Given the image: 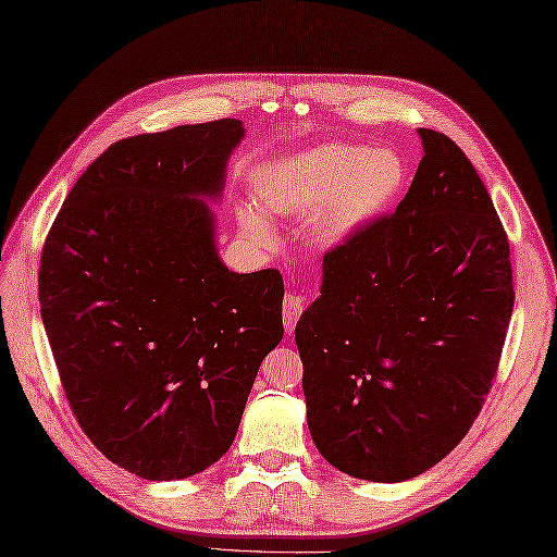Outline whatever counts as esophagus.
<instances>
[{"instance_id": "1", "label": "esophagus", "mask_w": 557, "mask_h": 557, "mask_svg": "<svg viewBox=\"0 0 557 557\" xmlns=\"http://www.w3.org/2000/svg\"><path fill=\"white\" fill-rule=\"evenodd\" d=\"M305 309V297L297 295V293H288L283 297V329L290 335L295 331V323L300 319Z\"/></svg>"}]
</instances>
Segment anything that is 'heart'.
Masks as SVG:
<instances>
[{"mask_svg":"<svg viewBox=\"0 0 557 557\" xmlns=\"http://www.w3.org/2000/svg\"><path fill=\"white\" fill-rule=\"evenodd\" d=\"M406 184L404 160L389 148L323 144L286 160L271 162L252 176L260 210L238 208V224L250 240H276L268 214H309L311 234L335 246L361 232L392 208Z\"/></svg>","mask_w":557,"mask_h":557,"instance_id":"heart-1","label":"heart"}]
</instances>
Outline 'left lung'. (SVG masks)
<instances>
[{
  "label": "left lung",
  "instance_id": "obj_1",
  "mask_svg": "<svg viewBox=\"0 0 557 557\" xmlns=\"http://www.w3.org/2000/svg\"><path fill=\"white\" fill-rule=\"evenodd\" d=\"M418 134L409 194L323 257L321 297L295 325L311 440L371 482L411 480L466 437L515 305L508 236L478 170L446 134Z\"/></svg>",
  "mask_w": 557,
  "mask_h": 557
}]
</instances>
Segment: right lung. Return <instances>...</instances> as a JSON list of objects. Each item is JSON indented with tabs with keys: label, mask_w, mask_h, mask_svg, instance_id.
Segmentation results:
<instances>
[{
	"label": "right lung",
	"mask_w": 557,
	"mask_h": 557,
	"mask_svg": "<svg viewBox=\"0 0 557 557\" xmlns=\"http://www.w3.org/2000/svg\"><path fill=\"white\" fill-rule=\"evenodd\" d=\"M243 134L224 117L115 141L42 248L39 311L65 399L108 460L151 482L228 451L283 337L281 274L228 271L206 206Z\"/></svg>",
	"instance_id": "1"
}]
</instances>
